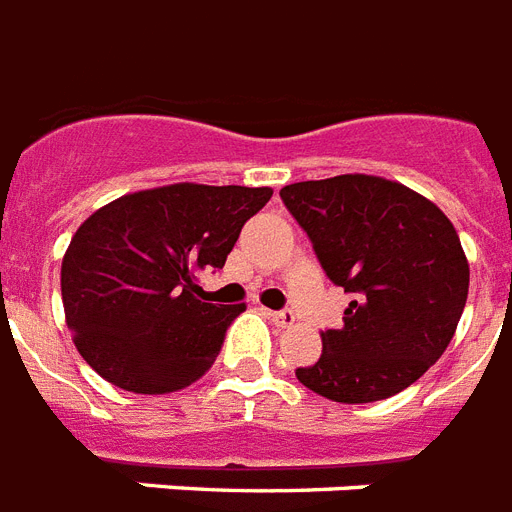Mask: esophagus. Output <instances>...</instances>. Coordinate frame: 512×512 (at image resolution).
Masks as SVG:
<instances>
[{
    "instance_id": "34e87169",
    "label": "esophagus",
    "mask_w": 512,
    "mask_h": 512,
    "mask_svg": "<svg viewBox=\"0 0 512 512\" xmlns=\"http://www.w3.org/2000/svg\"><path fill=\"white\" fill-rule=\"evenodd\" d=\"M271 319L279 324V327H292L295 324V311L292 308H281V311H273Z\"/></svg>"
}]
</instances>
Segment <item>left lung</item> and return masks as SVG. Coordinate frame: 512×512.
Segmentation results:
<instances>
[{"mask_svg":"<svg viewBox=\"0 0 512 512\" xmlns=\"http://www.w3.org/2000/svg\"><path fill=\"white\" fill-rule=\"evenodd\" d=\"M281 201L329 281L353 297L297 380L340 404H372L420 380L452 342L468 300L470 268L449 217L374 175L284 185Z\"/></svg>","mask_w":512,"mask_h":512,"instance_id":"left-lung-1","label":"left lung"}]
</instances>
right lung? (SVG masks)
I'll return each mask as SVG.
<instances>
[{"instance_id": "obj_1", "label": "right lung", "mask_w": 512, "mask_h": 512, "mask_svg": "<svg viewBox=\"0 0 512 512\" xmlns=\"http://www.w3.org/2000/svg\"><path fill=\"white\" fill-rule=\"evenodd\" d=\"M271 188L175 183L127 193L79 225L60 268L66 324L82 358L132 393L188 388L223 348L241 305L199 300Z\"/></svg>"}]
</instances>
